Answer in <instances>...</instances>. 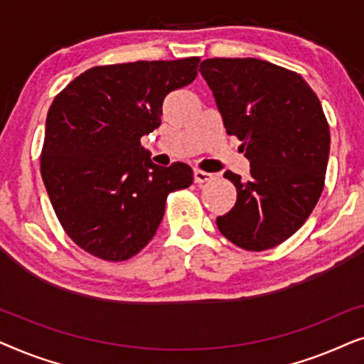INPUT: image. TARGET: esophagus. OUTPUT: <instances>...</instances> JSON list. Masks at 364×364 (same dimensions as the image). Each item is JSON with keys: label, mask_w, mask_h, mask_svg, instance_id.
<instances>
[{"label": "esophagus", "mask_w": 364, "mask_h": 364, "mask_svg": "<svg viewBox=\"0 0 364 364\" xmlns=\"http://www.w3.org/2000/svg\"><path fill=\"white\" fill-rule=\"evenodd\" d=\"M212 173H208V172H203V171H200V168H196V171H193V181H196V183H203V182H208V181H212Z\"/></svg>", "instance_id": "esophagus-1"}]
</instances>
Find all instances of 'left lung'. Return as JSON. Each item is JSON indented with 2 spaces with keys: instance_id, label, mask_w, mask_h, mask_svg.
<instances>
[{
  "instance_id": "obj_1",
  "label": "left lung",
  "mask_w": 364,
  "mask_h": 364,
  "mask_svg": "<svg viewBox=\"0 0 364 364\" xmlns=\"http://www.w3.org/2000/svg\"><path fill=\"white\" fill-rule=\"evenodd\" d=\"M228 136L242 141L250 177L227 171L237 202L217 227L237 247L262 252L290 238L325 187L330 126L300 74L255 58H212L200 64Z\"/></svg>"
}]
</instances>
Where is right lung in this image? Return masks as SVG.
<instances>
[{
	"label": "right lung",
	"instance_id": "add662e5",
	"mask_svg": "<svg viewBox=\"0 0 364 364\" xmlns=\"http://www.w3.org/2000/svg\"><path fill=\"white\" fill-rule=\"evenodd\" d=\"M200 58L87 69L54 97L41 177L68 237L89 255L126 262L161 225L171 192L192 186L187 164H152L141 137L161 126L168 92L191 84Z\"/></svg>",
	"mask_w": 364,
	"mask_h": 364
}]
</instances>
